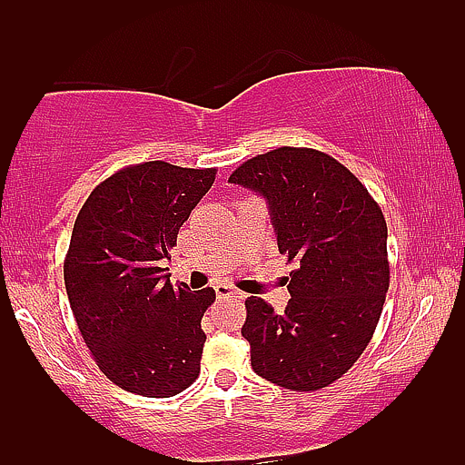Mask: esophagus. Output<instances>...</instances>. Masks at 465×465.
<instances>
[{
	"mask_svg": "<svg viewBox=\"0 0 465 465\" xmlns=\"http://www.w3.org/2000/svg\"><path fill=\"white\" fill-rule=\"evenodd\" d=\"M214 291H216V295H219V297L232 295V297H238V300H242V297H244L242 291H238L236 287H232V284H227V282H219L214 287Z\"/></svg>",
	"mask_w": 465,
	"mask_h": 465,
	"instance_id": "1",
	"label": "esophagus"
}]
</instances>
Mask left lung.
Listing matches in <instances>:
<instances>
[{"mask_svg":"<svg viewBox=\"0 0 465 465\" xmlns=\"http://www.w3.org/2000/svg\"><path fill=\"white\" fill-rule=\"evenodd\" d=\"M229 181L268 200L278 251L295 263L282 314L262 297L246 300L251 366L291 391L330 387L379 325L389 289L385 214L349 168L314 148L257 154Z\"/></svg>","mask_w":465,"mask_h":465,"instance_id":"left-lung-1","label":"left lung"}]
</instances>
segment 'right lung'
Segmentation results:
<instances>
[{
    "mask_svg": "<svg viewBox=\"0 0 465 465\" xmlns=\"http://www.w3.org/2000/svg\"><path fill=\"white\" fill-rule=\"evenodd\" d=\"M214 176L168 161L127 165L91 191L74 223L64 262L74 319L99 370L129 393L172 398L200 376L214 289L172 287L161 265Z\"/></svg>",
    "mask_w": 465,
    "mask_h": 465,
    "instance_id": "right-lung-1",
    "label": "right lung"
}]
</instances>
